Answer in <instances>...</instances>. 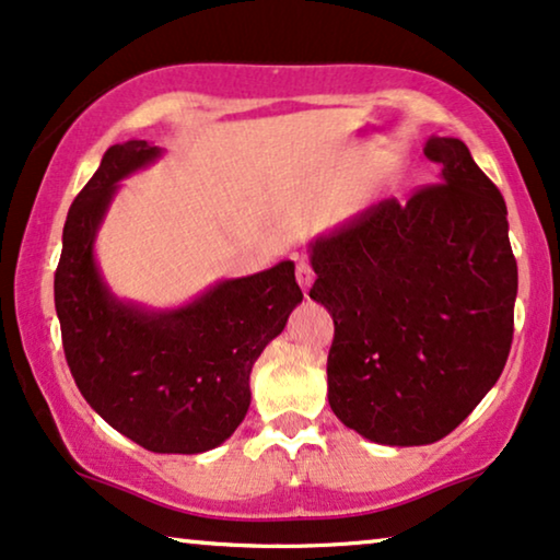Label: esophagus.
<instances>
[{
	"label": "esophagus",
	"instance_id": "1",
	"mask_svg": "<svg viewBox=\"0 0 560 560\" xmlns=\"http://www.w3.org/2000/svg\"><path fill=\"white\" fill-rule=\"evenodd\" d=\"M296 281H300V287L304 289V292H307V289L312 287V281H315V271H312V266L304 258L296 260Z\"/></svg>",
	"mask_w": 560,
	"mask_h": 560
}]
</instances>
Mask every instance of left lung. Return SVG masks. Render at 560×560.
<instances>
[{"mask_svg":"<svg viewBox=\"0 0 560 560\" xmlns=\"http://www.w3.org/2000/svg\"><path fill=\"white\" fill-rule=\"evenodd\" d=\"M438 182L310 243V296L332 315L327 399L371 443L428 445L502 374L517 260L502 194L464 140L432 136Z\"/></svg>","mask_w":560,"mask_h":560,"instance_id":"8db88e82","label":"left lung"}]
</instances>
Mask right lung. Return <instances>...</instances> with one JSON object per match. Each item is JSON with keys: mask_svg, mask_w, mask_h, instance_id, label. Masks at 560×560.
<instances>
[{"mask_svg": "<svg viewBox=\"0 0 560 560\" xmlns=\"http://www.w3.org/2000/svg\"><path fill=\"white\" fill-rule=\"evenodd\" d=\"M159 145L107 148L73 199L56 268L66 361L89 407L153 453L218 448L250 407V371L302 302L292 260L225 279L184 307L148 310L112 294L94 241L119 182L161 159Z\"/></svg>", "mask_w": 560, "mask_h": 560, "instance_id": "add662e5", "label": "right lung"}]
</instances>
